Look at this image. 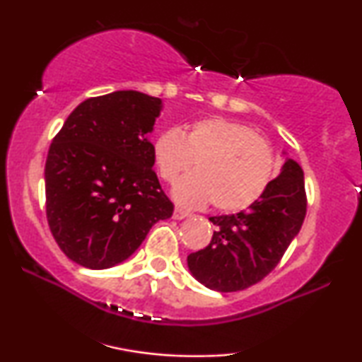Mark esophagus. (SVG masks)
<instances>
[{
    "label": "esophagus",
    "mask_w": 362,
    "mask_h": 362,
    "mask_svg": "<svg viewBox=\"0 0 362 362\" xmlns=\"http://www.w3.org/2000/svg\"><path fill=\"white\" fill-rule=\"evenodd\" d=\"M173 217H175V219H177V221L186 219V217H189V212H186V211L180 209V207H176L175 212H173Z\"/></svg>",
    "instance_id": "esophagus-1"
}]
</instances>
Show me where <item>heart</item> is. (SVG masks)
Listing matches in <instances>:
<instances>
[{
	"mask_svg": "<svg viewBox=\"0 0 362 362\" xmlns=\"http://www.w3.org/2000/svg\"><path fill=\"white\" fill-rule=\"evenodd\" d=\"M153 160L166 182H175L196 161L197 173L177 182L175 199L187 207L214 204L221 212H240L269 189L276 173L274 148L244 123L209 117L186 132L166 128L153 140Z\"/></svg>",
	"mask_w": 362,
	"mask_h": 362,
	"instance_id": "1",
	"label": "heart"
}]
</instances>
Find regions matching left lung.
I'll use <instances>...</instances> for the list:
<instances>
[{
  "label": "left lung",
  "instance_id": "8db88e82",
  "mask_svg": "<svg viewBox=\"0 0 362 362\" xmlns=\"http://www.w3.org/2000/svg\"><path fill=\"white\" fill-rule=\"evenodd\" d=\"M306 216L303 170L286 158L280 175L247 211L214 216L206 249L187 255L192 276L207 288L229 293L264 280L281 260Z\"/></svg>",
  "mask_w": 362,
  "mask_h": 362
}]
</instances>
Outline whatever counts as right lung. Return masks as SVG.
<instances>
[{
	"label": "right lung",
	"instance_id": "obj_1",
	"mask_svg": "<svg viewBox=\"0 0 362 362\" xmlns=\"http://www.w3.org/2000/svg\"><path fill=\"white\" fill-rule=\"evenodd\" d=\"M160 110V98L117 90L77 105L54 136L44 170L46 216L76 264L110 269L173 216L146 138Z\"/></svg>",
	"mask_w": 362,
	"mask_h": 362
}]
</instances>
